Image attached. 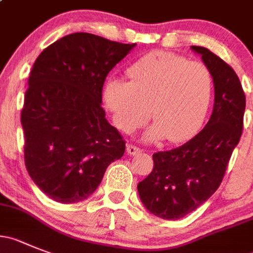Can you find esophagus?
Wrapping results in <instances>:
<instances>
[{"mask_svg": "<svg viewBox=\"0 0 253 253\" xmlns=\"http://www.w3.org/2000/svg\"><path fill=\"white\" fill-rule=\"evenodd\" d=\"M127 153H128L129 156H134V155H138V153L141 152V150L138 147H136V146L133 145H128L127 146Z\"/></svg>", "mask_w": 253, "mask_h": 253, "instance_id": "34e87169", "label": "esophagus"}]
</instances>
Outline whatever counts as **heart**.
I'll list each match as a JSON object with an SVG mask.
<instances>
[{
  "mask_svg": "<svg viewBox=\"0 0 253 253\" xmlns=\"http://www.w3.org/2000/svg\"><path fill=\"white\" fill-rule=\"evenodd\" d=\"M129 82L110 79L102 97L115 125L124 132L134 131L150 117L153 124L143 140L166 137L183 142L200 129L206 117L213 88L209 68L201 62L165 51H153L127 70Z\"/></svg>",
  "mask_w": 253,
  "mask_h": 253,
  "instance_id": "heart-1",
  "label": "heart"
}]
</instances>
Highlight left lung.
I'll return each instance as SVG.
<instances>
[{
    "label": "left lung",
    "mask_w": 253,
    "mask_h": 253,
    "mask_svg": "<svg viewBox=\"0 0 253 253\" xmlns=\"http://www.w3.org/2000/svg\"><path fill=\"white\" fill-rule=\"evenodd\" d=\"M191 49L212 75L213 110L185 145L153 153L152 172L137 185L143 206L164 219L182 218L216 192L244 128L246 97L235 71L205 47Z\"/></svg>",
    "instance_id": "left-lung-1"
}]
</instances>
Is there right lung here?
Here are the masks:
<instances>
[{"label": "right lung", "instance_id": "obj_1", "mask_svg": "<svg viewBox=\"0 0 253 253\" xmlns=\"http://www.w3.org/2000/svg\"><path fill=\"white\" fill-rule=\"evenodd\" d=\"M136 43L76 32L49 44L28 79L21 125L25 164L40 190L61 204L88 198L125 141L106 120V76Z\"/></svg>", "mask_w": 253, "mask_h": 253}]
</instances>
